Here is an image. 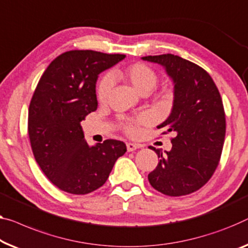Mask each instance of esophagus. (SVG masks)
I'll return each mask as SVG.
<instances>
[{
	"instance_id": "34e87169",
	"label": "esophagus",
	"mask_w": 248,
	"mask_h": 248,
	"mask_svg": "<svg viewBox=\"0 0 248 248\" xmlns=\"http://www.w3.org/2000/svg\"><path fill=\"white\" fill-rule=\"evenodd\" d=\"M139 145H137V143H132V142H128L127 143V150L128 151H134L136 149H138Z\"/></svg>"
}]
</instances>
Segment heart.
Masks as SVG:
<instances>
[{
    "instance_id": "1",
    "label": "heart",
    "mask_w": 248,
    "mask_h": 248,
    "mask_svg": "<svg viewBox=\"0 0 248 248\" xmlns=\"http://www.w3.org/2000/svg\"><path fill=\"white\" fill-rule=\"evenodd\" d=\"M113 77L123 79L128 82L135 90L140 94L149 93L153 89L156 87L158 82V77L156 72L149 66L143 63H135L128 65L127 68L117 70L113 72ZM111 89V79L110 77L106 76L100 80L97 89L98 100L105 102L108 98L109 91ZM147 123V118L145 116L139 117L137 120L128 121L124 124V130L129 135H135L137 131V124Z\"/></svg>"
}]
</instances>
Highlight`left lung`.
I'll return each mask as SVG.
<instances>
[{
	"instance_id": "obj_1",
	"label": "left lung",
	"mask_w": 248,
	"mask_h": 248,
	"mask_svg": "<svg viewBox=\"0 0 248 248\" xmlns=\"http://www.w3.org/2000/svg\"><path fill=\"white\" fill-rule=\"evenodd\" d=\"M143 61L164 66L173 83L171 112L157 128L175 132L172 147L148 175L155 189L168 196L198 190L216 170L224 146L226 121L218 89L201 66L173 54L148 55Z\"/></svg>"
}]
</instances>
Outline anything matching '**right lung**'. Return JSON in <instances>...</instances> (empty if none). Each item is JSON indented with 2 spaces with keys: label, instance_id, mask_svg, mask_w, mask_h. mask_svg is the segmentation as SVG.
I'll list each match as a JSON object with an SVG mask.
<instances>
[{
  "label": "right lung",
  "instance_id": "1",
  "mask_svg": "<svg viewBox=\"0 0 248 248\" xmlns=\"http://www.w3.org/2000/svg\"><path fill=\"white\" fill-rule=\"evenodd\" d=\"M124 58L92 50L68 51L51 62L33 93L28 119L33 155L50 182L66 193L84 195L98 189L127 151L123 141L113 139L89 146L80 124L97 110L98 76Z\"/></svg>",
  "mask_w": 248,
  "mask_h": 248
}]
</instances>
